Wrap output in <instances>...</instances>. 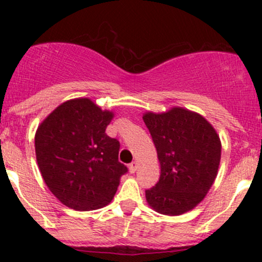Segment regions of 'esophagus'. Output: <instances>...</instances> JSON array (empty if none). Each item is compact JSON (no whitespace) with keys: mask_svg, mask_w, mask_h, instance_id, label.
<instances>
[{"mask_svg":"<svg viewBox=\"0 0 262 262\" xmlns=\"http://www.w3.org/2000/svg\"><path fill=\"white\" fill-rule=\"evenodd\" d=\"M138 167H139V164H138L137 161H133L130 165H129V171H130L132 173H134L135 171L138 170Z\"/></svg>","mask_w":262,"mask_h":262,"instance_id":"obj_1","label":"esophagus"}]
</instances>
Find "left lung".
<instances>
[{
  "mask_svg": "<svg viewBox=\"0 0 262 262\" xmlns=\"http://www.w3.org/2000/svg\"><path fill=\"white\" fill-rule=\"evenodd\" d=\"M160 162V179L146 189L150 208L164 215H181L203 201L217 177L222 143L213 125L193 111L172 107L145 112Z\"/></svg>",
  "mask_w": 262,
  "mask_h": 262,
  "instance_id": "obj_1",
  "label": "left lung"
}]
</instances>
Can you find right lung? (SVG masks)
<instances>
[{
	"instance_id": "add662e5",
	"label": "right lung",
	"mask_w": 262,
	"mask_h": 262,
	"mask_svg": "<svg viewBox=\"0 0 262 262\" xmlns=\"http://www.w3.org/2000/svg\"><path fill=\"white\" fill-rule=\"evenodd\" d=\"M112 111L90 98L58 106L35 133V156L45 185L62 204L93 210L113 200L128 169L118 161L119 141L106 134Z\"/></svg>"
}]
</instances>
